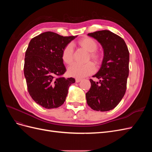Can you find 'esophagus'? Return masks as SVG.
I'll use <instances>...</instances> for the list:
<instances>
[{
    "instance_id": "esophagus-1",
    "label": "esophagus",
    "mask_w": 152,
    "mask_h": 152,
    "mask_svg": "<svg viewBox=\"0 0 152 152\" xmlns=\"http://www.w3.org/2000/svg\"><path fill=\"white\" fill-rule=\"evenodd\" d=\"M80 81H81V79H75V82H77V83H78V82H79Z\"/></svg>"
}]
</instances>
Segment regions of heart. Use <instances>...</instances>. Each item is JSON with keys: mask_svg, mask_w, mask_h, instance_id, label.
Segmentation results:
<instances>
[{"mask_svg": "<svg viewBox=\"0 0 152 152\" xmlns=\"http://www.w3.org/2000/svg\"><path fill=\"white\" fill-rule=\"evenodd\" d=\"M77 45L89 52L87 60L91 59L96 65H98L103 58L102 53L97 49L98 43L96 41L89 37H84L77 42ZM61 59L66 65H70L73 60V48L72 44H67L63 48L61 53ZM94 65L91 62L85 64H73L68 69L69 76L82 79V78L93 74L95 72Z\"/></svg>", "mask_w": 152, "mask_h": 152, "instance_id": "1", "label": "heart"}]
</instances>
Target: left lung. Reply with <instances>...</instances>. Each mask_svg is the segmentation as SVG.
<instances>
[{"label": "left lung", "instance_id": "obj_1", "mask_svg": "<svg viewBox=\"0 0 152 152\" xmlns=\"http://www.w3.org/2000/svg\"><path fill=\"white\" fill-rule=\"evenodd\" d=\"M102 45L104 56L102 66L90 79L89 91L86 94L87 103L96 111L107 112L120 103L126 93L129 76V52L122 38L109 30L88 34Z\"/></svg>", "mask_w": 152, "mask_h": 152}]
</instances>
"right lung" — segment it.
Here are the masks:
<instances>
[{
  "mask_svg": "<svg viewBox=\"0 0 152 152\" xmlns=\"http://www.w3.org/2000/svg\"><path fill=\"white\" fill-rule=\"evenodd\" d=\"M77 36L63 37L46 31L35 37L25 53L24 75L28 91L35 102L45 108H56L66 99L73 78L61 77L66 68L62 50Z\"/></svg>",
  "mask_w": 152,
  "mask_h": 152,
  "instance_id": "right-lung-1",
  "label": "right lung"
}]
</instances>
